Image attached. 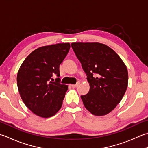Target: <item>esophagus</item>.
<instances>
[{"mask_svg":"<svg viewBox=\"0 0 148 148\" xmlns=\"http://www.w3.org/2000/svg\"><path fill=\"white\" fill-rule=\"evenodd\" d=\"M79 83L78 82L77 84H76V85H71V86H72V88H76L77 86L79 85Z\"/></svg>","mask_w":148,"mask_h":148,"instance_id":"1","label":"esophagus"}]
</instances>
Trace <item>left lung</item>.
<instances>
[{"label":"left lung","instance_id":"obj_1","mask_svg":"<svg viewBox=\"0 0 148 148\" xmlns=\"http://www.w3.org/2000/svg\"><path fill=\"white\" fill-rule=\"evenodd\" d=\"M72 48L87 76L90 90L81 98L88 111L97 116L109 114L123 99L128 73L119 56L98 42H75Z\"/></svg>","mask_w":148,"mask_h":148}]
</instances>
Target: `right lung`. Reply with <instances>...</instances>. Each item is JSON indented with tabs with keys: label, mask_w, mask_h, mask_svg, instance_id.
<instances>
[{
	"label": "right lung",
	"mask_w": 148,
	"mask_h": 148,
	"mask_svg": "<svg viewBox=\"0 0 148 148\" xmlns=\"http://www.w3.org/2000/svg\"><path fill=\"white\" fill-rule=\"evenodd\" d=\"M69 43L43 46L24 60L17 74V86L23 102L38 116L49 118L62 106L68 85L61 84L60 65L68 54Z\"/></svg>",
	"instance_id": "right-lung-1"
}]
</instances>
